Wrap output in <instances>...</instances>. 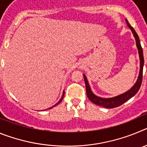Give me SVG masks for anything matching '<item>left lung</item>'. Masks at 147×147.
I'll list each match as a JSON object with an SVG mask.
<instances>
[{"label":"left lung","instance_id":"1","mask_svg":"<svg viewBox=\"0 0 147 147\" xmlns=\"http://www.w3.org/2000/svg\"><path fill=\"white\" fill-rule=\"evenodd\" d=\"M126 22L127 23V26L129 27L132 32L134 35L135 38H136V45L138 49V54H139V57H140V72H139V76L138 78L137 82H136L135 85L131 88L129 90H128L126 93H123V94L115 96L114 98H99V97L95 96L93 93H92L90 88L89 86L88 82L87 80V78L85 75L84 76V79H85V86H86V93L88 96V98L95 105H99V106H102V107H105V108H114V107H117L120 105H123L124 102H126L127 100H129V98H132V96H134L135 95L138 93V91L139 90L140 88H141V83H142V77H143V67H144V55H143V49L141 47V43H140L139 37L134 28H132L129 23L128 20H126Z\"/></svg>","mask_w":147,"mask_h":147}]
</instances>
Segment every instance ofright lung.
Here are the masks:
<instances>
[{
	"instance_id": "1",
	"label": "right lung",
	"mask_w": 147,
	"mask_h": 147,
	"mask_svg": "<svg viewBox=\"0 0 147 147\" xmlns=\"http://www.w3.org/2000/svg\"><path fill=\"white\" fill-rule=\"evenodd\" d=\"M64 94H65V93H64V92H63V94H62V98H61V99H60V100H59V102H57V103L56 104V105H58V104H59V103H60V102H62V98H63V96H64ZM55 105H54V106H55ZM50 108H51V107H50Z\"/></svg>"
}]
</instances>
